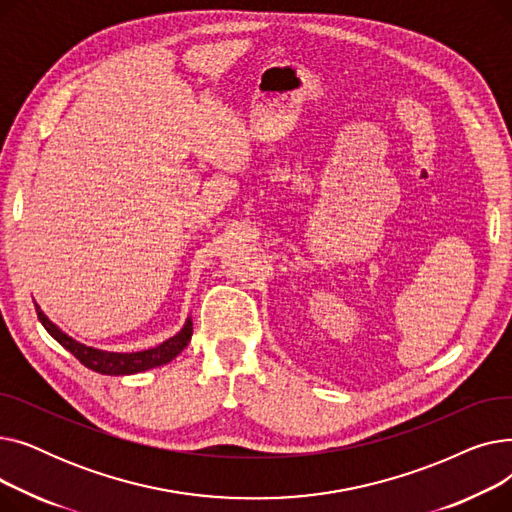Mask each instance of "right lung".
Wrapping results in <instances>:
<instances>
[{"label": "right lung", "instance_id": "1", "mask_svg": "<svg viewBox=\"0 0 512 512\" xmlns=\"http://www.w3.org/2000/svg\"><path fill=\"white\" fill-rule=\"evenodd\" d=\"M37 315L43 328L51 334L53 340H58L66 351L72 353L85 367L103 375H132V373H141L159 365H166L184 351V346L191 342V336H193V319L186 317L182 330L161 344L137 353H114V351H101V348H93L74 340L72 336H68L53 324V321L39 309V305H37Z\"/></svg>", "mask_w": 512, "mask_h": 512}]
</instances>
